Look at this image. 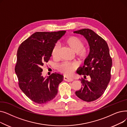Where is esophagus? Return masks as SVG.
I'll return each instance as SVG.
<instances>
[{
    "label": "esophagus",
    "instance_id": "34e87169",
    "mask_svg": "<svg viewBox=\"0 0 127 127\" xmlns=\"http://www.w3.org/2000/svg\"><path fill=\"white\" fill-rule=\"evenodd\" d=\"M64 80L66 81H67V82H71L72 81H74V79L71 77H68L67 76H65L64 77Z\"/></svg>",
    "mask_w": 127,
    "mask_h": 127
}]
</instances>
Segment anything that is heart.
Listing matches in <instances>:
<instances>
[{
  "instance_id": "heart-1",
  "label": "heart",
  "mask_w": 127,
  "mask_h": 127,
  "mask_svg": "<svg viewBox=\"0 0 127 127\" xmlns=\"http://www.w3.org/2000/svg\"><path fill=\"white\" fill-rule=\"evenodd\" d=\"M65 42L70 47L75 51L78 57L81 60H85L88 57L89 53L84 48L85 43L79 37L72 36L66 38ZM60 50V45L57 43L53 47L51 56L53 58H57ZM77 68V65L74 63L64 62L59 66V70L66 75H70Z\"/></svg>"
}]
</instances>
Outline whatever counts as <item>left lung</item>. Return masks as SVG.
<instances>
[{
    "instance_id": "1",
    "label": "left lung",
    "mask_w": 127,
    "mask_h": 127,
    "mask_svg": "<svg viewBox=\"0 0 127 127\" xmlns=\"http://www.w3.org/2000/svg\"><path fill=\"white\" fill-rule=\"evenodd\" d=\"M74 33L83 35L90 46L84 65L77 72L84 78L89 76L91 80H81L83 86L75 92L76 95L85 101H94L103 94L111 79L112 61L109 47L105 41L91 29H83Z\"/></svg>"
}]
</instances>
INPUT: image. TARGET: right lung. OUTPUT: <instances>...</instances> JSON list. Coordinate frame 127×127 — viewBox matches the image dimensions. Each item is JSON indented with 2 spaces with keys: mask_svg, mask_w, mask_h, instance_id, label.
Listing matches in <instances>:
<instances>
[{
  "mask_svg": "<svg viewBox=\"0 0 127 127\" xmlns=\"http://www.w3.org/2000/svg\"><path fill=\"white\" fill-rule=\"evenodd\" d=\"M66 31L37 32L23 42L17 50L15 71L22 92L32 101L38 104L48 102L58 93L64 76L53 73L43 77L42 66L48 62L53 47Z\"/></svg>",
  "mask_w": 127,
  "mask_h": 127,
  "instance_id": "add662e5",
  "label": "right lung"
}]
</instances>
